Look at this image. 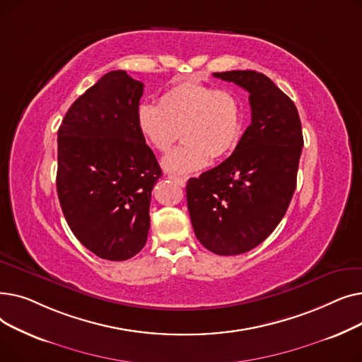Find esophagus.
I'll return each instance as SVG.
<instances>
[{"mask_svg":"<svg viewBox=\"0 0 362 362\" xmlns=\"http://www.w3.org/2000/svg\"><path fill=\"white\" fill-rule=\"evenodd\" d=\"M168 177L171 179V180H175L177 185H180V186H185L186 185V177H183V176H177V175H168Z\"/></svg>","mask_w":362,"mask_h":362,"instance_id":"34e87169","label":"esophagus"}]
</instances>
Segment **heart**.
I'll return each instance as SVG.
<instances>
[{"instance_id":"obj_1","label":"heart","mask_w":362,"mask_h":362,"mask_svg":"<svg viewBox=\"0 0 362 362\" xmlns=\"http://www.w3.org/2000/svg\"><path fill=\"white\" fill-rule=\"evenodd\" d=\"M136 126L160 152H167L182 130L185 144L168 152L163 167L173 173H192L206 167L211 157L232 154L242 135V104L232 89L180 82L161 95L158 105L142 103Z\"/></svg>"}]
</instances>
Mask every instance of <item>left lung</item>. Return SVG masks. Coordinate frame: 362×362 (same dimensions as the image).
I'll return each instance as SVG.
<instances>
[{"label": "left lung", "instance_id": "8db88e82", "mask_svg": "<svg viewBox=\"0 0 362 362\" xmlns=\"http://www.w3.org/2000/svg\"><path fill=\"white\" fill-rule=\"evenodd\" d=\"M250 92L251 124L233 154L186 185L195 235L217 255L248 252L286 214L303 146L298 110L267 76L254 70L214 73Z\"/></svg>", "mask_w": 362, "mask_h": 362}]
</instances>
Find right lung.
<instances>
[{
	"label": "right lung",
	"mask_w": 362,
	"mask_h": 362,
	"mask_svg": "<svg viewBox=\"0 0 362 362\" xmlns=\"http://www.w3.org/2000/svg\"><path fill=\"white\" fill-rule=\"evenodd\" d=\"M144 83L114 70L76 100L59 129L57 194L73 235L100 258L124 261L146 243L161 168L136 126Z\"/></svg>",
	"instance_id": "1"
}]
</instances>
